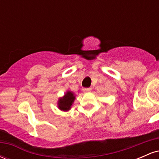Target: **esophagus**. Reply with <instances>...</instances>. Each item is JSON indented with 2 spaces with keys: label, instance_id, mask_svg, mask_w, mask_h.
<instances>
[{
  "label": "esophagus",
  "instance_id": "obj_1",
  "mask_svg": "<svg viewBox=\"0 0 159 159\" xmlns=\"http://www.w3.org/2000/svg\"><path fill=\"white\" fill-rule=\"evenodd\" d=\"M91 91V88H84L83 89V92L84 93H90Z\"/></svg>",
  "mask_w": 159,
  "mask_h": 159
}]
</instances>
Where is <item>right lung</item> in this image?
I'll return each instance as SVG.
<instances>
[{
    "label": "right lung",
    "instance_id": "obj_1",
    "mask_svg": "<svg viewBox=\"0 0 159 159\" xmlns=\"http://www.w3.org/2000/svg\"><path fill=\"white\" fill-rule=\"evenodd\" d=\"M75 99V95L74 93L70 90H67L65 93L64 96L58 98V108L62 111H69L73 105Z\"/></svg>",
    "mask_w": 159,
    "mask_h": 159
}]
</instances>
